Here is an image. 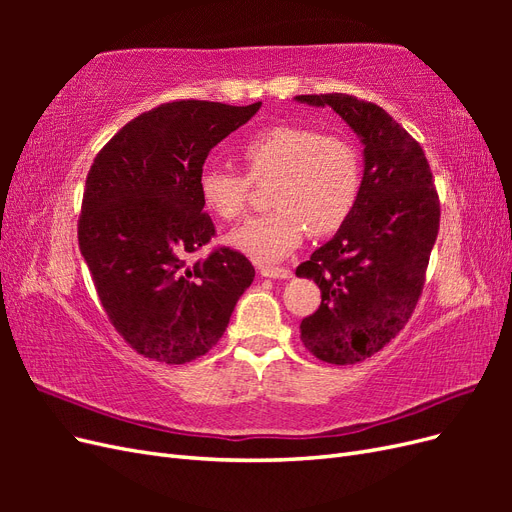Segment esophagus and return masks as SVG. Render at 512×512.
<instances>
[{"label":"esophagus","instance_id":"34e87169","mask_svg":"<svg viewBox=\"0 0 512 512\" xmlns=\"http://www.w3.org/2000/svg\"><path fill=\"white\" fill-rule=\"evenodd\" d=\"M260 275L273 277V280H286V277L292 275V271L286 267H260Z\"/></svg>","mask_w":512,"mask_h":512}]
</instances>
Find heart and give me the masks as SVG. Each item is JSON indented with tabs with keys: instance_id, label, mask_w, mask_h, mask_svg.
I'll return each instance as SVG.
<instances>
[{
	"instance_id": "1",
	"label": "heart",
	"mask_w": 512,
	"mask_h": 512,
	"mask_svg": "<svg viewBox=\"0 0 512 512\" xmlns=\"http://www.w3.org/2000/svg\"><path fill=\"white\" fill-rule=\"evenodd\" d=\"M245 173L205 166L198 177L203 205L226 222L245 213L252 181L269 183L273 211L247 220L230 232V245L258 262L288 256L303 235L324 237L342 228L359 203L363 164L359 149L337 134L314 128L269 126L239 149Z\"/></svg>"
}]
</instances>
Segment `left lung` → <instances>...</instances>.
<instances>
[{
    "mask_svg": "<svg viewBox=\"0 0 512 512\" xmlns=\"http://www.w3.org/2000/svg\"><path fill=\"white\" fill-rule=\"evenodd\" d=\"M297 100L331 106L365 145L359 203L337 235L297 267L322 297L301 320L305 348L324 363L354 365L389 344L421 299L440 198L423 147L384 108L348 94Z\"/></svg>",
    "mask_w": 512,
    "mask_h": 512,
    "instance_id": "8db88e82",
    "label": "left lung"
}]
</instances>
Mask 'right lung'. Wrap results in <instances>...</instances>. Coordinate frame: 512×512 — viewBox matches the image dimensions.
Segmentation results:
<instances>
[{
    "instance_id": "right-lung-1",
    "label": "right lung",
    "mask_w": 512,
    "mask_h": 512,
    "mask_svg": "<svg viewBox=\"0 0 512 512\" xmlns=\"http://www.w3.org/2000/svg\"><path fill=\"white\" fill-rule=\"evenodd\" d=\"M260 104H160L126 123L89 168L81 254L115 331L151 361L183 365L207 354L254 282L252 262L226 245L196 262L188 256L215 237L200 170Z\"/></svg>"
}]
</instances>
